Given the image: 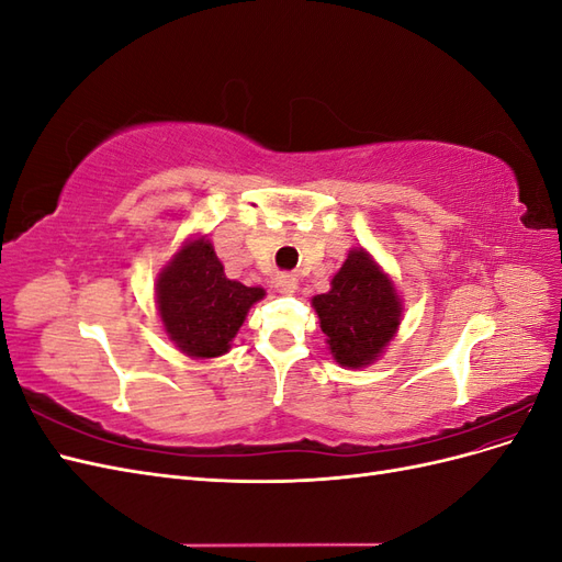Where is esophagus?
I'll list each match as a JSON object with an SVG mask.
<instances>
[{
  "label": "esophagus",
  "mask_w": 562,
  "mask_h": 562,
  "mask_svg": "<svg viewBox=\"0 0 562 562\" xmlns=\"http://www.w3.org/2000/svg\"><path fill=\"white\" fill-rule=\"evenodd\" d=\"M274 288L283 295H293L297 291V279L293 274H279L274 279Z\"/></svg>",
  "instance_id": "esophagus-1"
}]
</instances>
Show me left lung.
<instances>
[{"mask_svg": "<svg viewBox=\"0 0 562 562\" xmlns=\"http://www.w3.org/2000/svg\"><path fill=\"white\" fill-rule=\"evenodd\" d=\"M333 359L342 368L378 361L394 339L403 304L382 267L366 248H351L330 281V291L312 300Z\"/></svg>", "mask_w": 562, "mask_h": 562, "instance_id": "1", "label": "left lung"}]
</instances>
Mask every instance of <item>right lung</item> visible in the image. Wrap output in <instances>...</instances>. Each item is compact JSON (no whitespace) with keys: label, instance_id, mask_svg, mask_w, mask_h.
I'll return each mask as SVG.
<instances>
[{"label":"right lung","instance_id":"add662e5","mask_svg":"<svg viewBox=\"0 0 562 562\" xmlns=\"http://www.w3.org/2000/svg\"><path fill=\"white\" fill-rule=\"evenodd\" d=\"M265 288L225 277L206 236L184 241L157 277V307L168 339L192 359H215L232 349Z\"/></svg>","mask_w":562,"mask_h":562}]
</instances>
